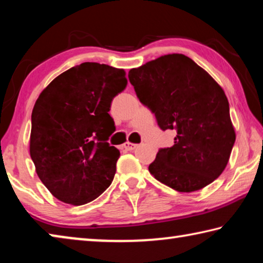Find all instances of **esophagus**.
<instances>
[{"instance_id": "1", "label": "esophagus", "mask_w": 263, "mask_h": 263, "mask_svg": "<svg viewBox=\"0 0 263 263\" xmlns=\"http://www.w3.org/2000/svg\"><path fill=\"white\" fill-rule=\"evenodd\" d=\"M137 144H133V142H130V141H126L125 144L123 145V147L125 148L126 151H133L135 148H137Z\"/></svg>"}]
</instances>
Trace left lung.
Returning a JSON list of instances; mask_svg holds the SVG:
<instances>
[{
	"label": "left lung",
	"instance_id": "obj_1",
	"mask_svg": "<svg viewBox=\"0 0 263 263\" xmlns=\"http://www.w3.org/2000/svg\"><path fill=\"white\" fill-rule=\"evenodd\" d=\"M142 104L162 130H175L174 145L161 148L148 171L180 193L204 188L219 176L235 141L222 88L190 58L173 53L128 72Z\"/></svg>",
	"mask_w": 263,
	"mask_h": 263
}]
</instances>
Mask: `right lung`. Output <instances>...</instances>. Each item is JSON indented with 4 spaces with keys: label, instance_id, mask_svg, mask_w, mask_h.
Listing matches in <instances>:
<instances>
[{
    "label": "right lung",
    "instance_id": "obj_1",
    "mask_svg": "<svg viewBox=\"0 0 263 263\" xmlns=\"http://www.w3.org/2000/svg\"><path fill=\"white\" fill-rule=\"evenodd\" d=\"M125 70L83 62L41 92L31 116L35 173L59 201L83 205L111 184L119 151L109 146L111 101L127 84Z\"/></svg>",
    "mask_w": 263,
    "mask_h": 263
}]
</instances>
